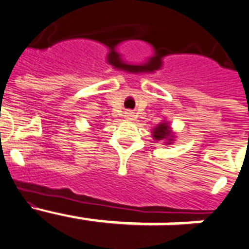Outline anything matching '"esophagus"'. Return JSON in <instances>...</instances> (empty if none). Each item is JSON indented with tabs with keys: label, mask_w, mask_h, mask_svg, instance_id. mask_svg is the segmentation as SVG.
I'll return each mask as SVG.
<instances>
[{
	"label": "esophagus",
	"mask_w": 249,
	"mask_h": 249,
	"mask_svg": "<svg viewBox=\"0 0 249 249\" xmlns=\"http://www.w3.org/2000/svg\"><path fill=\"white\" fill-rule=\"evenodd\" d=\"M125 114H126V119H133L134 118V115H133V112L131 111H127V112H125Z\"/></svg>",
	"instance_id": "34e87169"
}]
</instances>
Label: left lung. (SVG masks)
Segmentation results:
<instances>
[{
    "mask_svg": "<svg viewBox=\"0 0 249 249\" xmlns=\"http://www.w3.org/2000/svg\"><path fill=\"white\" fill-rule=\"evenodd\" d=\"M153 138L155 140H161V139H166V140H172V137H170V130L169 126L163 123V124H159L158 127H155L154 130H153Z\"/></svg>",
    "mask_w": 249,
    "mask_h": 249,
    "instance_id": "8db88e82",
    "label": "left lung"
}]
</instances>
